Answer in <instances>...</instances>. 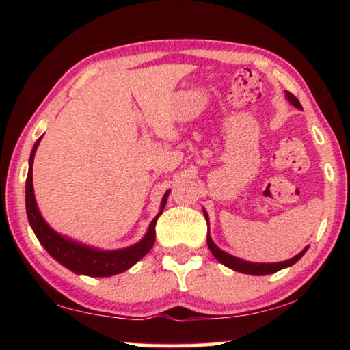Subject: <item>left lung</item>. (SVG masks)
Masks as SVG:
<instances>
[{
    "label": "left lung",
    "instance_id": "obj_1",
    "mask_svg": "<svg viewBox=\"0 0 350 350\" xmlns=\"http://www.w3.org/2000/svg\"><path fill=\"white\" fill-rule=\"evenodd\" d=\"M286 96H287V98H288V102H290V103H292L293 106H296V108H298V109H303V106H301L299 100L296 98L292 92L286 91ZM204 215H205L206 222H208V216H206V213H204ZM206 244H208V248H210V252L213 253V256H215V258H216L221 264L227 265V267L233 269V270H236V271H241V273H247V275H258V276H260V275H270V273H275V271L281 270V269L290 267V265H293V264L296 262V260H299V259H301V256H303V254H304V253H306V250H307V248H304L303 252L296 254V256H293L292 259L284 260V262H275V264H256V262H247V260H242V259H239V258H234V256H232V254L225 253L224 250H221V248L216 247L215 242L211 241L210 234H206Z\"/></svg>",
    "mask_w": 350,
    "mask_h": 350
}]
</instances>
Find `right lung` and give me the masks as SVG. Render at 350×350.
Instances as JSON below:
<instances>
[{
	"mask_svg": "<svg viewBox=\"0 0 350 350\" xmlns=\"http://www.w3.org/2000/svg\"><path fill=\"white\" fill-rule=\"evenodd\" d=\"M40 140L41 137L35 142L31 152V159H29V173L26 179V211H27L29 224H31L33 233L41 242V245H43L47 250V253H49L54 259H57L62 265H64V267L72 270L74 273H79V275L112 276V275L122 273V271L128 270L129 267H133V265L144 258L154 245V241H156L157 217L162 215L170 191L165 193V196L162 199L161 213L152 219L145 238L140 242H137L135 245L122 248V250L103 252L92 247L77 244L75 241L66 239L58 233H55L54 230L44 222V219L41 217L37 202H35L33 185H32V165H33L35 151H37V148L40 145Z\"/></svg>",
	"mask_w": 350,
	"mask_h": 350,
	"instance_id": "1",
	"label": "right lung"
}]
</instances>
